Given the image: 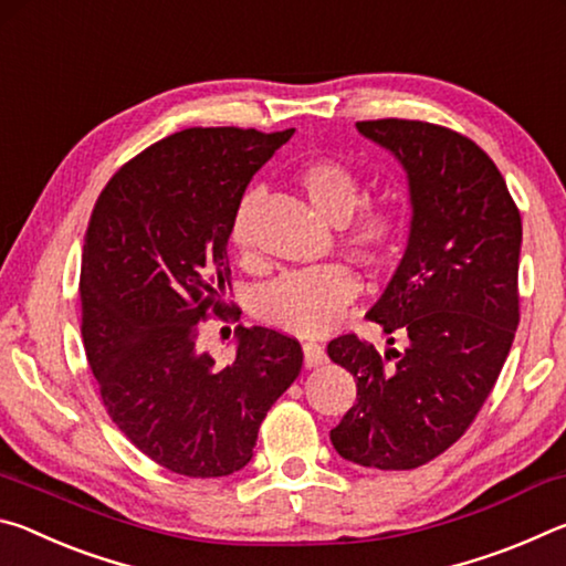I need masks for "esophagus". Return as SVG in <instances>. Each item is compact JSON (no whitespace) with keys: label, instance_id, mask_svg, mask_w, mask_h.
I'll return each mask as SVG.
<instances>
[{"label":"esophagus","instance_id":"1","mask_svg":"<svg viewBox=\"0 0 566 566\" xmlns=\"http://www.w3.org/2000/svg\"><path fill=\"white\" fill-rule=\"evenodd\" d=\"M302 352H304V367L306 369L319 367V364L327 361V354H324V347L317 342H304Z\"/></svg>","mask_w":566,"mask_h":566}]
</instances>
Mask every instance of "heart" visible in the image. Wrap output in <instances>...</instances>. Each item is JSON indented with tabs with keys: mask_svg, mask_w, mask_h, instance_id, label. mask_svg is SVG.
I'll return each mask as SVG.
<instances>
[{
	"mask_svg": "<svg viewBox=\"0 0 566 566\" xmlns=\"http://www.w3.org/2000/svg\"><path fill=\"white\" fill-rule=\"evenodd\" d=\"M296 181L317 212L339 224L342 244L364 264L389 256L405 232V207L391 197L361 202L364 187L357 171L337 159H314L296 171ZM256 191H247L232 217V244L244 252L252 244ZM359 292V280L347 264L329 262L276 276L262 286L254 312L262 322L292 334H324Z\"/></svg>",
	"mask_w": 566,
	"mask_h": 566,
	"instance_id": "b5f03b06",
	"label": "heart"
}]
</instances>
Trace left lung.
Masks as SVG:
<instances>
[{
    "instance_id": "left-lung-1",
    "label": "left lung",
    "mask_w": 566,
    "mask_h": 566,
    "mask_svg": "<svg viewBox=\"0 0 566 566\" xmlns=\"http://www.w3.org/2000/svg\"><path fill=\"white\" fill-rule=\"evenodd\" d=\"M357 129L407 171V249L367 314L407 347L381 357L354 334L327 344L357 379V401L329 439L347 462L415 469L467 432L512 349L522 217L494 161L462 134L415 119Z\"/></svg>"
}]
</instances>
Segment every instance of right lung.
Returning a JSON list of instances; mask_svg holds the SVG:
<instances>
[{
	"mask_svg": "<svg viewBox=\"0 0 566 566\" xmlns=\"http://www.w3.org/2000/svg\"><path fill=\"white\" fill-rule=\"evenodd\" d=\"M294 129L191 127L127 161L94 205L82 249V339L107 415L169 472L249 464L266 411L300 377L302 347L237 327L234 361L199 334L227 312V242L244 189Z\"/></svg>",
	"mask_w": 566,
	"mask_h": 566,
	"instance_id": "right-lung-1",
	"label": "right lung"
}]
</instances>
